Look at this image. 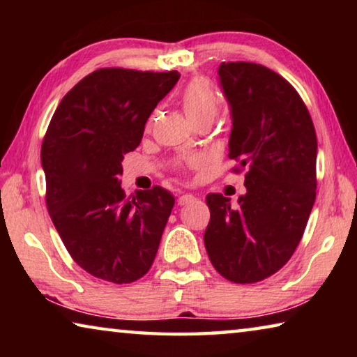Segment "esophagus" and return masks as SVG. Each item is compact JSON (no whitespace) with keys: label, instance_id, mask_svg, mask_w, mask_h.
<instances>
[{"label":"esophagus","instance_id":"1","mask_svg":"<svg viewBox=\"0 0 357 357\" xmlns=\"http://www.w3.org/2000/svg\"><path fill=\"white\" fill-rule=\"evenodd\" d=\"M195 200H197L195 197L190 195V193H185V195H181L178 198V204H179V206H185V204H190V203H193Z\"/></svg>","mask_w":357,"mask_h":357}]
</instances>
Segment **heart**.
<instances>
[{"label": "heart", "mask_w": 357, "mask_h": 357, "mask_svg": "<svg viewBox=\"0 0 357 357\" xmlns=\"http://www.w3.org/2000/svg\"><path fill=\"white\" fill-rule=\"evenodd\" d=\"M181 104L187 116L193 123L202 119H214L219 113L220 99L215 89L204 78H193L181 93ZM202 165V159L198 155L185 157L181 168H197Z\"/></svg>", "instance_id": "heart-1"}]
</instances>
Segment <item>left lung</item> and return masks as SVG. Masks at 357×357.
Returning a JSON list of instances; mask_svg holds the SVG:
<instances>
[{"label": "left lung", "mask_w": 357, "mask_h": 357, "mask_svg": "<svg viewBox=\"0 0 357 357\" xmlns=\"http://www.w3.org/2000/svg\"><path fill=\"white\" fill-rule=\"evenodd\" d=\"M231 107L229 159L245 173V195L231 204L208 193L204 245L217 273L255 283L282 269L301 243L317 197V134L293 84L266 66L222 63Z\"/></svg>", "instance_id": "obj_1"}]
</instances>
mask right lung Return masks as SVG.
Listing matches in <instances>:
<instances>
[{
  "mask_svg": "<svg viewBox=\"0 0 357 357\" xmlns=\"http://www.w3.org/2000/svg\"><path fill=\"white\" fill-rule=\"evenodd\" d=\"M179 77L98 69L64 96L48 124L40 149L48 214L72 259L98 279L135 282L154 261L174 197L160 185L126 197L121 162Z\"/></svg>",
  "mask_w": 357,
  "mask_h": 357,
  "instance_id": "obj_1",
  "label": "right lung"
}]
</instances>
